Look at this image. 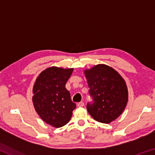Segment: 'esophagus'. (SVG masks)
<instances>
[{"label":"esophagus","mask_w":155,"mask_h":155,"mask_svg":"<svg viewBox=\"0 0 155 155\" xmlns=\"http://www.w3.org/2000/svg\"><path fill=\"white\" fill-rule=\"evenodd\" d=\"M84 104H84L83 102H80V103H77V106L78 107H83L84 106Z\"/></svg>","instance_id":"obj_1"}]
</instances>
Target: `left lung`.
I'll return each mask as SVG.
<instances>
[{
	"label": "left lung",
	"mask_w": 155,
	"mask_h": 155,
	"mask_svg": "<svg viewBox=\"0 0 155 155\" xmlns=\"http://www.w3.org/2000/svg\"><path fill=\"white\" fill-rule=\"evenodd\" d=\"M92 101L87 109L93 118L108 124L118 117L128 102L125 81L112 68L104 64L85 71Z\"/></svg>",
	"instance_id": "8db88e82"
}]
</instances>
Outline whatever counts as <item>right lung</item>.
<instances>
[{"mask_svg": "<svg viewBox=\"0 0 155 155\" xmlns=\"http://www.w3.org/2000/svg\"><path fill=\"white\" fill-rule=\"evenodd\" d=\"M72 72V68H47L40 73L34 85V107L41 118L54 127H61L68 123L77 107L65 88Z\"/></svg>", "mask_w": 155, "mask_h": 155, "instance_id": "1", "label": "right lung"}]
</instances>
